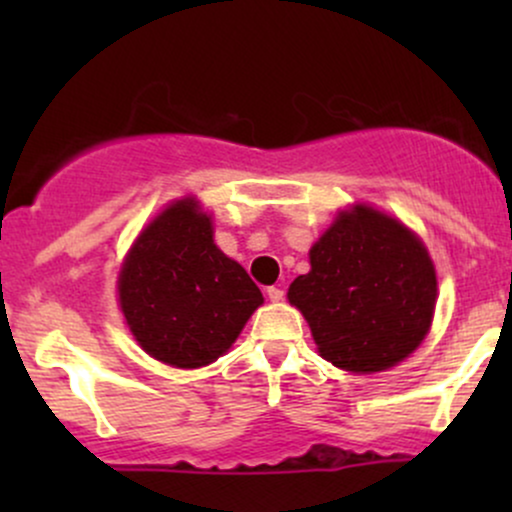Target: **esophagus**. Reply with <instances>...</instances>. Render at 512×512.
I'll return each instance as SVG.
<instances>
[{
	"label": "esophagus",
	"mask_w": 512,
	"mask_h": 512,
	"mask_svg": "<svg viewBox=\"0 0 512 512\" xmlns=\"http://www.w3.org/2000/svg\"><path fill=\"white\" fill-rule=\"evenodd\" d=\"M267 298L272 303H279V301H284V291L279 289V286H269L267 289Z\"/></svg>",
	"instance_id": "34e87169"
}]
</instances>
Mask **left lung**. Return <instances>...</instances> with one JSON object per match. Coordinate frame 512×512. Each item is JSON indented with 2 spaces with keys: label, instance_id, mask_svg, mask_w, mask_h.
Masks as SVG:
<instances>
[{
  "label": "left lung",
  "instance_id": "1",
  "mask_svg": "<svg viewBox=\"0 0 512 512\" xmlns=\"http://www.w3.org/2000/svg\"><path fill=\"white\" fill-rule=\"evenodd\" d=\"M293 279L289 303L308 322L317 354L356 375L383 373L431 332L438 274L426 243L366 202L339 209Z\"/></svg>",
  "mask_w": 512,
  "mask_h": 512
}]
</instances>
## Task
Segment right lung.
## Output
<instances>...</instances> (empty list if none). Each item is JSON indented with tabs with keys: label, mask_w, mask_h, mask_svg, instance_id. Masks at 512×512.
I'll return each mask as SVG.
<instances>
[{
	"label": "right lung",
	"mask_w": 512,
	"mask_h": 512,
	"mask_svg": "<svg viewBox=\"0 0 512 512\" xmlns=\"http://www.w3.org/2000/svg\"><path fill=\"white\" fill-rule=\"evenodd\" d=\"M262 303L248 272L214 243L211 211L195 195L158 211L117 272V305L134 342L182 370L226 354Z\"/></svg>",
	"instance_id": "1"
}]
</instances>
